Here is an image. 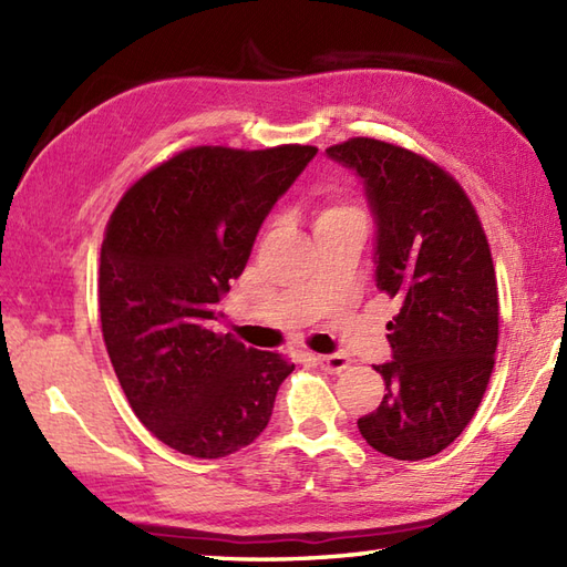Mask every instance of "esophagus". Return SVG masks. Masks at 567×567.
<instances>
[{"label": "esophagus", "mask_w": 567, "mask_h": 567, "mask_svg": "<svg viewBox=\"0 0 567 567\" xmlns=\"http://www.w3.org/2000/svg\"><path fill=\"white\" fill-rule=\"evenodd\" d=\"M317 360L319 365L329 372H341L348 368V358L341 353H323V355H317Z\"/></svg>", "instance_id": "esophagus-1"}]
</instances>
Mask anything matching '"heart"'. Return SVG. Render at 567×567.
I'll list each match as a JSON object with an SVG mask.
<instances>
[{
  "label": "heart",
  "mask_w": 567,
  "mask_h": 567,
  "mask_svg": "<svg viewBox=\"0 0 567 567\" xmlns=\"http://www.w3.org/2000/svg\"><path fill=\"white\" fill-rule=\"evenodd\" d=\"M346 219H363V214L358 212V207L346 202H329L327 207H321L317 214V226L323 224H336V221H346Z\"/></svg>",
  "instance_id": "obj_1"
}]
</instances>
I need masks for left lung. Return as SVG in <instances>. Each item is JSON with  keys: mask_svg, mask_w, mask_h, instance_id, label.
Segmentation results:
<instances>
[{"mask_svg": "<svg viewBox=\"0 0 567 567\" xmlns=\"http://www.w3.org/2000/svg\"><path fill=\"white\" fill-rule=\"evenodd\" d=\"M353 171L375 219V285L400 299L388 323L384 396L358 419L372 449L424 461L477 412L495 368L499 299L487 236L463 187L421 155L375 138L327 148Z\"/></svg>", "mask_w": 567, "mask_h": 567, "instance_id": "obj_1", "label": "left lung"}]
</instances>
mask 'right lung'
<instances>
[{
    "label": "right lung",
    "mask_w": 567,
    "mask_h": 567,
    "mask_svg": "<svg viewBox=\"0 0 567 567\" xmlns=\"http://www.w3.org/2000/svg\"><path fill=\"white\" fill-rule=\"evenodd\" d=\"M315 155V146L189 148L141 177L106 226V353L141 424L179 453L224 457L256 441L295 370L212 323L265 216Z\"/></svg>",
    "instance_id": "obj_1"
}]
</instances>
